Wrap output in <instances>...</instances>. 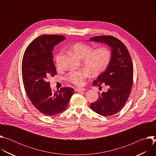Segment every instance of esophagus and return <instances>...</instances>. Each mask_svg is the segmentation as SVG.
I'll use <instances>...</instances> for the list:
<instances>
[{"mask_svg":"<svg viewBox=\"0 0 156 156\" xmlns=\"http://www.w3.org/2000/svg\"><path fill=\"white\" fill-rule=\"evenodd\" d=\"M75 91L77 92H83V91H86V90L85 88H76Z\"/></svg>","mask_w":156,"mask_h":156,"instance_id":"1","label":"esophagus"}]
</instances>
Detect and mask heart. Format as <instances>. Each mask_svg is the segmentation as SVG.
I'll list each match as a JSON object with an SVG mask.
<instances>
[{
  "label": "heart",
  "mask_w": 156,
  "mask_h": 156,
  "mask_svg": "<svg viewBox=\"0 0 156 156\" xmlns=\"http://www.w3.org/2000/svg\"><path fill=\"white\" fill-rule=\"evenodd\" d=\"M93 50L89 44L78 42L72 47L73 52L80 58H83V63L86 67L93 74H97L104 70L108 65L111 59L110 51L105 48H100ZM62 52H59L55 57V62L57 66L60 65ZM88 70L80 69L70 72L66 78L71 83L76 86H82L84 80L88 76Z\"/></svg>",
  "instance_id": "1"
}]
</instances>
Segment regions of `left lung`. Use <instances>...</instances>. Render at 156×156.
I'll use <instances>...</instances> for the list:
<instances>
[{
    "instance_id": "8db88e82",
    "label": "left lung",
    "mask_w": 156,
    "mask_h": 156,
    "mask_svg": "<svg viewBox=\"0 0 156 156\" xmlns=\"http://www.w3.org/2000/svg\"><path fill=\"white\" fill-rule=\"evenodd\" d=\"M89 41L106 44L111 49V59L105 70L93 84H105L108 90L99 94V99L90 104L96 113L108 117L118 113L125 104L133 84V66L129 52L123 43L111 36L93 37Z\"/></svg>"
}]
</instances>
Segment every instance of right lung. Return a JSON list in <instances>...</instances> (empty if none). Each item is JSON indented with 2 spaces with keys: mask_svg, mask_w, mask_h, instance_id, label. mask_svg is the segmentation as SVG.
Masks as SVG:
<instances>
[{
  "mask_svg": "<svg viewBox=\"0 0 156 156\" xmlns=\"http://www.w3.org/2000/svg\"><path fill=\"white\" fill-rule=\"evenodd\" d=\"M60 35H42L27 47L22 61V77L26 93L34 106L42 114L54 116L67 108L74 93L72 87L54 91L48 82L57 74L53 60L54 47L65 40Z\"/></svg>",
  "mask_w": 156,
  "mask_h": 156,
  "instance_id": "add662e5",
  "label": "right lung"
}]
</instances>
